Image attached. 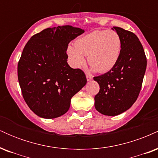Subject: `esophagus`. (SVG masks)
I'll use <instances>...</instances> for the list:
<instances>
[{"mask_svg":"<svg viewBox=\"0 0 158 158\" xmlns=\"http://www.w3.org/2000/svg\"><path fill=\"white\" fill-rule=\"evenodd\" d=\"M86 78H87V81H91L92 79H93V77H92V76H90V75H86Z\"/></svg>","mask_w":158,"mask_h":158,"instance_id":"34e87169","label":"esophagus"}]
</instances>
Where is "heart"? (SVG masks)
<instances>
[{
  "mask_svg": "<svg viewBox=\"0 0 158 158\" xmlns=\"http://www.w3.org/2000/svg\"><path fill=\"white\" fill-rule=\"evenodd\" d=\"M122 43L117 32L112 30H95L75 41V47L69 45L67 52L70 64L81 68L85 64L84 56L94 70L104 73L115 66L120 55Z\"/></svg>",
  "mask_w": 158,
  "mask_h": 158,
  "instance_id": "obj_1",
  "label": "heart"
}]
</instances>
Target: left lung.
<instances>
[{"mask_svg":"<svg viewBox=\"0 0 158 158\" xmlns=\"http://www.w3.org/2000/svg\"><path fill=\"white\" fill-rule=\"evenodd\" d=\"M122 48L117 64L108 73L94 77L99 85L94 97L95 108L106 116H117L129 109L137 100L146 70V57L133 32L114 27Z\"/></svg>","mask_w":158,"mask_h":158,"instance_id":"obj_1","label":"left lung"}]
</instances>
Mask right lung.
Instances as JSON below:
<instances>
[{
    "mask_svg": "<svg viewBox=\"0 0 158 158\" xmlns=\"http://www.w3.org/2000/svg\"><path fill=\"white\" fill-rule=\"evenodd\" d=\"M71 26L48 28L35 34L23 48L18 64V78L29 108L41 118L61 117L71 98L86 85L85 73L67 62L70 41L84 33Z\"/></svg>",
    "mask_w": 158,
    "mask_h": 158,
    "instance_id": "add662e5",
    "label": "right lung"
}]
</instances>
